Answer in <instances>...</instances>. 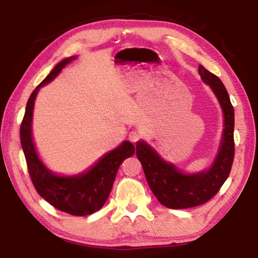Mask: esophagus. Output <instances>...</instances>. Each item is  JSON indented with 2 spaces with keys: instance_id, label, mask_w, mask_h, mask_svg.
I'll return each mask as SVG.
<instances>
[{
  "instance_id": "obj_1",
  "label": "esophagus",
  "mask_w": 258,
  "mask_h": 258,
  "mask_svg": "<svg viewBox=\"0 0 258 258\" xmlns=\"http://www.w3.org/2000/svg\"><path fill=\"white\" fill-rule=\"evenodd\" d=\"M128 139H130V141L132 142V143H137L139 140L141 139V135H140V133L137 132V131H133V132L130 133Z\"/></svg>"
}]
</instances>
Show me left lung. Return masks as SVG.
<instances>
[{
    "mask_svg": "<svg viewBox=\"0 0 258 258\" xmlns=\"http://www.w3.org/2000/svg\"><path fill=\"white\" fill-rule=\"evenodd\" d=\"M199 75L212 87L224 112L223 140L215 161L208 171L183 174L164 161L146 142L137 145V156L143 167L148 184L161 205L172 209H184L207 203L220 191L229 177L234 158V109L228 91L216 75L199 64Z\"/></svg>",
    "mask_w": 258,
    "mask_h": 258,
    "instance_id": "1",
    "label": "left lung"
}]
</instances>
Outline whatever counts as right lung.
I'll return each mask as SVG.
<instances>
[{
	"label": "right lung",
	"mask_w": 258,
	"mask_h": 258,
	"mask_svg": "<svg viewBox=\"0 0 258 258\" xmlns=\"http://www.w3.org/2000/svg\"><path fill=\"white\" fill-rule=\"evenodd\" d=\"M73 59L74 56H71L56 64L30 94L20 125V141L29 176L37 194L61 212L75 216H86L98 212L107 202L120 164L134 155L135 148L131 142L124 141L115 150L104 155L89 172L73 177L54 175L43 165L32 139L34 101L40 87L53 80Z\"/></svg>",
	"instance_id": "add662e5"
}]
</instances>
